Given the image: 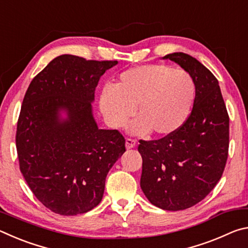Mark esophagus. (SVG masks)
I'll use <instances>...</instances> for the list:
<instances>
[{"label":"esophagus","mask_w":248,"mask_h":248,"mask_svg":"<svg viewBox=\"0 0 248 248\" xmlns=\"http://www.w3.org/2000/svg\"><path fill=\"white\" fill-rule=\"evenodd\" d=\"M137 144V140L136 139H131V138H127V140H125V148L127 149H132L136 146Z\"/></svg>","instance_id":"34e87169"}]
</instances>
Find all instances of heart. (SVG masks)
Returning a JSON list of instances; mask_svg holds the SVG:
<instances>
[{
	"label": "heart",
	"instance_id": "heart-1",
	"mask_svg": "<svg viewBox=\"0 0 248 248\" xmlns=\"http://www.w3.org/2000/svg\"><path fill=\"white\" fill-rule=\"evenodd\" d=\"M196 96L195 82L184 70L166 64L139 65L120 73L114 86H105L99 106L111 127L123 125L132 114L134 133L157 137L174 133L186 123Z\"/></svg>",
	"mask_w": 248,
	"mask_h": 248
}]
</instances>
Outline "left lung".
I'll return each mask as SVG.
<instances>
[{"label": "left lung", "instance_id": "1", "mask_svg": "<svg viewBox=\"0 0 248 248\" xmlns=\"http://www.w3.org/2000/svg\"><path fill=\"white\" fill-rule=\"evenodd\" d=\"M163 59L178 63L195 82L194 107L177 131L158 140H140L141 188L150 202L178 211L200 202L223 174L229 154V114L217 78L184 52Z\"/></svg>", "mask_w": 248, "mask_h": 248}]
</instances>
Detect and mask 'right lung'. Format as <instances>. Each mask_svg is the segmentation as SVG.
Listing matches in <instances>:
<instances>
[{"label":"right lung","instance_id":"1","mask_svg":"<svg viewBox=\"0 0 248 248\" xmlns=\"http://www.w3.org/2000/svg\"><path fill=\"white\" fill-rule=\"evenodd\" d=\"M117 63L62 54L25 94L16 130L19 170L36 198L58 215L95 208L109 170L125 151L118 130L98 129L91 105L100 77ZM60 110L68 119H60Z\"/></svg>","mask_w":248,"mask_h":248}]
</instances>
